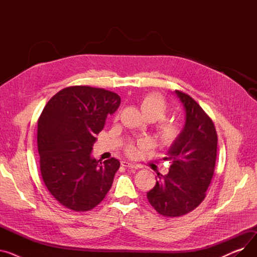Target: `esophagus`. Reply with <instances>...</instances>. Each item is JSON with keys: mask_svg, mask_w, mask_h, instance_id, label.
Wrapping results in <instances>:
<instances>
[{"mask_svg": "<svg viewBox=\"0 0 257 257\" xmlns=\"http://www.w3.org/2000/svg\"><path fill=\"white\" fill-rule=\"evenodd\" d=\"M120 165L123 166V167H125V168H129V169H136V170L139 169L138 165L132 164V163H130V161H126V160L120 161Z\"/></svg>", "mask_w": 257, "mask_h": 257, "instance_id": "1", "label": "esophagus"}]
</instances>
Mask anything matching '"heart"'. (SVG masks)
<instances>
[{
  "mask_svg": "<svg viewBox=\"0 0 257 257\" xmlns=\"http://www.w3.org/2000/svg\"><path fill=\"white\" fill-rule=\"evenodd\" d=\"M140 107L143 114L147 118L158 120L164 118L168 112V105L166 101L158 94H147L141 102ZM180 134V127L176 123L172 121H163L158 125L157 139L163 145H171L176 141ZM127 153L134 155L137 152V148L134 145H129L126 149Z\"/></svg>",
  "mask_w": 257,
  "mask_h": 257,
  "instance_id": "heart-1",
  "label": "heart"
}]
</instances>
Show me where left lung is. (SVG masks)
<instances>
[{
  "label": "left lung",
  "instance_id": "1",
  "mask_svg": "<svg viewBox=\"0 0 257 257\" xmlns=\"http://www.w3.org/2000/svg\"><path fill=\"white\" fill-rule=\"evenodd\" d=\"M185 112L184 126L165 159L171 160L167 175L147 193L149 203L165 217H180L194 210L206 196L213 176L218 137L211 118L188 94L175 90Z\"/></svg>",
  "mask_w": 257,
  "mask_h": 257
}]
</instances>
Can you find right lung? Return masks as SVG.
<instances>
[{
	"label": "right lung",
	"instance_id": "right-lung-1",
	"mask_svg": "<svg viewBox=\"0 0 257 257\" xmlns=\"http://www.w3.org/2000/svg\"><path fill=\"white\" fill-rule=\"evenodd\" d=\"M120 104L115 92L90 86L66 87L53 96L37 121L43 180L60 204L87 211L105 198L119 168L91 156L97 134Z\"/></svg>",
	"mask_w": 257,
	"mask_h": 257
}]
</instances>
